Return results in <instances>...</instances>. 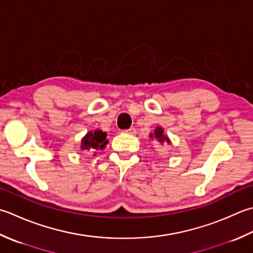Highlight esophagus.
<instances>
[{"mask_svg":"<svg viewBox=\"0 0 253 253\" xmlns=\"http://www.w3.org/2000/svg\"><path fill=\"white\" fill-rule=\"evenodd\" d=\"M124 132L129 133V135H135V133H136V129H135V128H133V127H131V128H129V129L124 130Z\"/></svg>","mask_w":253,"mask_h":253,"instance_id":"obj_1","label":"esophagus"}]
</instances>
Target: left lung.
I'll use <instances>...</instances> for the list:
<instances>
[{"label": "left lung", "instance_id": "8db88e82", "mask_svg": "<svg viewBox=\"0 0 253 253\" xmlns=\"http://www.w3.org/2000/svg\"><path fill=\"white\" fill-rule=\"evenodd\" d=\"M150 138H156V140H158V142H160L161 145H163V143H171L169 137L166 135L165 130H163L162 127L160 126H158L156 128L153 133H150Z\"/></svg>", "mask_w": 253, "mask_h": 253}]
</instances>
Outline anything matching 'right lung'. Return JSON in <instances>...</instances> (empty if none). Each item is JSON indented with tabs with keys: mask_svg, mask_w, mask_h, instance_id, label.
<instances>
[{
	"mask_svg": "<svg viewBox=\"0 0 253 253\" xmlns=\"http://www.w3.org/2000/svg\"><path fill=\"white\" fill-rule=\"evenodd\" d=\"M107 133L100 129H95L94 131H88L81 140V149L94 152L98 149H104L107 145L108 140H106Z\"/></svg>",
	"mask_w": 253,
	"mask_h": 253,
	"instance_id": "right-lung-1",
	"label": "right lung"
}]
</instances>
